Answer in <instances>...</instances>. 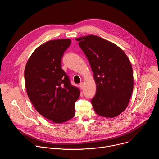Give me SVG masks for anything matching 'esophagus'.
Segmentation results:
<instances>
[{
  "label": "esophagus",
  "mask_w": 159,
  "mask_h": 159,
  "mask_svg": "<svg viewBox=\"0 0 159 159\" xmlns=\"http://www.w3.org/2000/svg\"><path fill=\"white\" fill-rule=\"evenodd\" d=\"M84 82H80V83L79 84V86H80V87L81 89H82L84 88Z\"/></svg>",
  "instance_id": "esophagus-1"
}]
</instances>
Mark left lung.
I'll use <instances>...</instances> for the list:
<instances>
[{"label": "left lung", "mask_w": 159, "mask_h": 159, "mask_svg": "<svg viewBox=\"0 0 159 159\" xmlns=\"http://www.w3.org/2000/svg\"><path fill=\"white\" fill-rule=\"evenodd\" d=\"M94 73L96 93L91 102L99 116L114 118L126 108L133 89V69L114 43L94 35L76 38Z\"/></svg>", "instance_id": "8db88e82"}]
</instances>
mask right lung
Returning a JSON list of instances; mask_svg holds the SVG:
<instances>
[{
	"instance_id": "1",
	"label": "right lung",
	"mask_w": 159,
	"mask_h": 159,
	"mask_svg": "<svg viewBox=\"0 0 159 159\" xmlns=\"http://www.w3.org/2000/svg\"><path fill=\"white\" fill-rule=\"evenodd\" d=\"M71 44L70 39L51 40L38 47L25 70L27 94L36 111L56 123L72 119L79 89L71 84L61 69V58Z\"/></svg>"
}]
</instances>
